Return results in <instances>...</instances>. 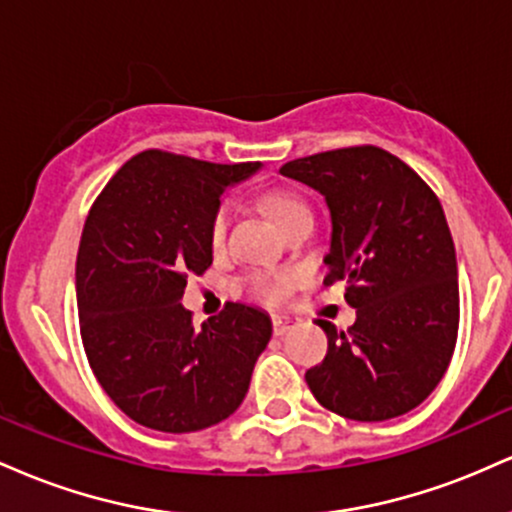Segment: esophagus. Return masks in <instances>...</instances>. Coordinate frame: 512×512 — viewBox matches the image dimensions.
Returning <instances> with one entry per match:
<instances>
[{"label": "esophagus", "mask_w": 512, "mask_h": 512, "mask_svg": "<svg viewBox=\"0 0 512 512\" xmlns=\"http://www.w3.org/2000/svg\"><path fill=\"white\" fill-rule=\"evenodd\" d=\"M296 325H298V320H296V317H291V315H274L272 317V330H274L276 337H281V334L293 330Z\"/></svg>", "instance_id": "obj_1"}]
</instances>
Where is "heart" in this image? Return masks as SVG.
Returning a JSON list of instances; mask_svg holds the SVG:
<instances>
[{
	"label": "heart",
	"mask_w": 512,
	"mask_h": 512,
	"mask_svg": "<svg viewBox=\"0 0 512 512\" xmlns=\"http://www.w3.org/2000/svg\"><path fill=\"white\" fill-rule=\"evenodd\" d=\"M267 207L272 211L274 221L281 226V231H284L286 226H291L296 219H301V216H310V211L305 207L303 199H298L296 195H289V192H274V195H269ZM233 214H236V202H233V197H223L221 202L216 204L214 214H211L209 219V240L214 248H219L223 240H226ZM293 281H296V276L291 272H276V274L252 272L243 279V289L248 291L252 298H257V301L262 303H279L289 296Z\"/></svg>",
	"instance_id": "1"
}]
</instances>
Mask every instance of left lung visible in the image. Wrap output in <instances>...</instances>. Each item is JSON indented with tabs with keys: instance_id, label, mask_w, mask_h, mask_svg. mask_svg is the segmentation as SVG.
<instances>
[{
	"instance_id": "left-lung-1",
	"label": "left lung",
	"mask_w": 512,
	"mask_h": 512,
	"mask_svg": "<svg viewBox=\"0 0 512 512\" xmlns=\"http://www.w3.org/2000/svg\"><path fill=\"white\" fill-rule=\"evenodd\" d=\"M279 173L325 195V284L346 281L344 298L358 315L349 330L315 320L330 349L305 383L344 419L407 414L443 380L460 327L455 245L436 192L373 144L296 158Z\"/></svg>"
}]
</instances>
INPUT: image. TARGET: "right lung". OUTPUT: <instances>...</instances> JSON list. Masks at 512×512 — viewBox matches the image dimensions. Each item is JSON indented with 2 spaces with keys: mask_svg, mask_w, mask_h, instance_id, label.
I'll use <instances>...</instances> for the list:
<instances>
[{
  "mask_svg": "<svg viewBox=\"0 0 512 512\" xmlns=\"http://www.w3.org/2000/svg\"><path fill=\"white\" fill-rule=\"evenodd\" d=\"M260 163H209L149 149L88 209L76 252L79 330L93 375L132 421L192 433L228 419L272 339L262 310L226 303L199 327L180 305L211 264L209 219Z\"/></svg>",
  "mask_w": 512,
  "mask_h": 512,
  "instance_id": "obj_1",
  "label": "right lung"
}]
</instances>
